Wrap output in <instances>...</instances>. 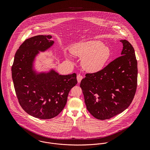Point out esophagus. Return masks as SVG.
I'll return each instance as SVG.
<instances>
[{
  "label": "esophagus",
  "instance_id": "34e87169",
  "mask_svg": "<svg viewBox=\"0 0 150 150\" xmlns=\"http://www.w3.org/2000/svg\"><path fill=\"white\" fill-rule=\"evenodd\" d=\"M83 79V77L82 76H81V75H80V74L77 75V82H78L79 83H80L81 82V81Z\"/></svg>",
  "mask_w": 150,
  "mask_h": 150
}]
</instances>
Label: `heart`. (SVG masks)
I'll use <instances>...</instances> for the list:
<instances>
[{"mask_svg":"<svg viewBox=\"0 0 150 150\" xmlns=\"http://www.w3.org/2000/svg\"><path fill=\"white\" fill-rule=\"evenodd\" d=\"M71 53L83 58L81 65L86 71L93 73L103 69L111 55L109 47L99 40H88L75 44Z\"/></svg>","mask_w":150,"mask_h":150,"instance_id":"obj_1","label":"heart"}]
</instances>
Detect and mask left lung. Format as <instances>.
<instances>
[{
    "label": "left lung",
    "instance_id": "8db88e82",
    "mask_svg": "<svg viewBox=\"0 0 150 150\" xmlns=\"http://www.w3.org/2000/svg\"><path fill=\"white\" fill-rule=\"evenodd\" d=\"M121 56L100 71L86 74L80 84L88 111L104 120L121 113L134 96L137 83V62L134 50L126 40H121Z\"/></svg>",
    "mask_w": 150,
    "mask_h": 150
}]
</instances>
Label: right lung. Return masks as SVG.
Wrapping results in <instances>:
<instances>
[{
    "mask_svg": "<svg viewBox=\"0 0 150 150\" xmlns=\"http://www.w3.org/2000/svg\"><path fill=\"white\" fill-rule=\"evenodd\" d=\"M51 38L38 35L25 40L15 54L11 67L14 89L22 108L28 114L43 120L52 118L62 111L70 89L77 83L74 73L61 75L53 68L41 71L36 69L40 52L54 44Z\"/></svg>",
    "mask_w": 150,
    "mask_h": 150,
    "instance_id": "1",
    "label": "right lung"
}]
</instances>
